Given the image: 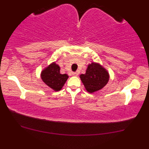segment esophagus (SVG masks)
I'll return each instance as SVG.
<instances>
[{"mask_svg":"<svg viewBox=\"0 0 149 149\" xmlns=\"http://www.w3.org/2000/svg\"><path fill=\"white\" fill-rule=\"evenodd\" d=\"M78 75H79V74H78V72H77L72 73V75H74V76H77Z\"/></svg>","mask_w":149,"mask_h":149,"instance_id":"obj_1","label":"esophagus"}]
</instances>
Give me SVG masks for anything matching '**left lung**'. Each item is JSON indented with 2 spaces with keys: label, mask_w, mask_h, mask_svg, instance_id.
I'll return each instance as SVG.
<instances>
[{
  "label": "left lung",
  "mask_w": 149,
  "mask_h": 149,
  "mask_svg": "<svg viewBox=\"0 0 149 149\" xmlns=\"http://www.w3.org/2000/svg\"><path fill=\"white\" fill-rule=\"evenodd\" d=\"M79 77L85 89L90 93L102 89L109 79V74L107 70L100 63L95 62L88 65L86 73L81 74Z\"/></svg>",
  "instance_id": "left-lung-1"
}]
</instances>
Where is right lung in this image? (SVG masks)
I'll return each mask as SVG.
<instances>
[{"instance_id":"obj_1","label":"right lung","mask_w":149,"mask_h":149,"mask_svg":"<svg viewBox=\"0 0 149 149\" xmlns=\"http://www.w3.org/2000/svg\"><path fill=\"white\" fill-rule=\"evenodd\" d=\"M40 76L43 83L55 91L61 90L68 78L67 74L60 73L59 66L56 62L51 63L43 68Z\"/></svg>"}]
</instances>
